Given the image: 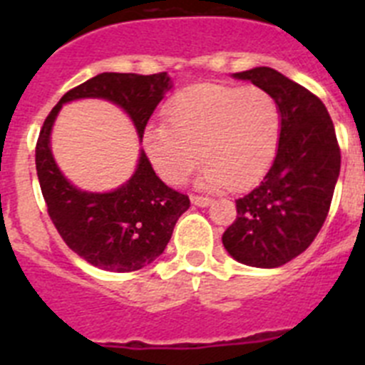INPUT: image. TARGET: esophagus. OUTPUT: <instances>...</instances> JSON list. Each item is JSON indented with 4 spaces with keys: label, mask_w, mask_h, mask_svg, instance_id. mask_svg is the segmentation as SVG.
Returning <instances> with one entry per match:
<instances>
[{
    "label": "esophagus",
    "mask_w": 365,
    "mask_h": 365,
    "mask_svg": "<svg viewBox=\"0 0 365 365\" xmlns=\"http://www.w3.org/2000/svg\"><path fill=\"white\" fill-rule=\"evenodd\" d=\"M192 202L197 206H208L214 202V199L210 197H205V195H192Z\"/></svg>",
    "instance_id": "34e87169"
}]
</instances>
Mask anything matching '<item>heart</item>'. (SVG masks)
<instances>
[{
    "label": "heart",
    "mask_w": 365,
    "mask_h": 365,
    "mask_svg": "<svg viewBox=\"0 0 365 365\" xmlns=\"http://www.w3.org/2000/svg\"><path fill=\"white\" fill-rule=\"evenodd\" d=\"M166 124L150 125L144 148L170 185L188 179L206 160L201 182L210 188H247L272 163L279 140V109L261 87L195 83L170 98Z\"/></svg>",
    "instance_id": "1"
}]
</instances>
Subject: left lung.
I'll use <instances>...</instances> for the list:
<instances>
[{
    "instance_id": "1",
    "label": "left lung",
    "mask_w": 365,
    "mask_h": 365,
    "mask_svg": "<svg viewBox=\"0 0 365 365\" xmlns=\"http://www.w3.org/2000/svg\"><path fill=\"white\" fill-rule=\"evenodd\" d=\"M265 89L282 117L278 153L267 175L235 201L222 234L234 259L274 269L305 252L327 219L340 173V146L327 108L314 93L272 67L235 73Z\"/></svg>"
}]
</instances>
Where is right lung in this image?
Instances as JSON below:
<instances>
[{
    "instance_id": "1",
    "label": "right lung",
    "mask_w": 365,
    "mask_h": 365,
    "mask_svg": "<svg viewBox=\"0 0 365 365\" xmlns=\"http://www.w3.org/2000/svg\"><path fill=\"white\" fill-rule=\"evenodd\" d=\"M170 89L166 73H102L73 87L45 118L36 143V172L47 214L67 247L82 259L109 272H133L164 252L177 219L190 208L185 193L157 177L146 153L125 185L109 193L74 188L60 173L49 148L53 122L62 104L76 98H106L125 109L138 131Z\"/></svg>"
}]
</instances>
